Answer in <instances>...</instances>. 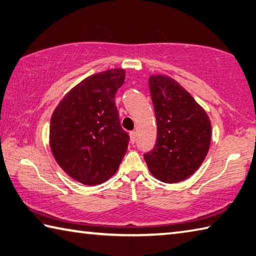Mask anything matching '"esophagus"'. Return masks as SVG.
I'll return each mask as SVG.
<instances>
[{"instance_id": "34e87169", "label": "esophagus", "mask_w": 256, "mask_h": 256, "mask_svg": "<svg viewBox=\"0 0 256 256\" xmlns=\"http://www.w3.org/2000/svg\"><path fill=\"white\" fill-rule=\"evenodd\" d=\"M130 140H131V143H136V132H130Z\"/></svg>"}]
</instances>
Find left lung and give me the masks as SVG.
<instances>
[{
	"instance_id": "left-lung-1",
	"label": "left lung",
	"mask_w": 256,
	"mask_h": 256,
	"mask_svg": "<svg viewBox=\"0 0 256 256\" xmlns=\"http://www.w3.org/2000/svg\"><path fill=\"white\" fill-rule=\"evenodd\" d=\"M148 88L156 118V142L144 160L154 178L176 184L189 178L205 160L212 141L206 110L166 75H151Z\"/></svg>"
}]
</instances>
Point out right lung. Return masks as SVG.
I'll list each match as a JSON object with an SVG mask.
<instances>
[{"label":"right lung","instance_id":"add662e5","mask_svg":"<svg viewBox=\"0 0 256 256\" xmlns=\"http://www.w3.org/2000/svg\"><path fill=\"white\" fill-rule=\"evenodd\" d=\"M124 80L122 68L94 74L72 87L51 116L49 143L54 160L82 184L108 180L128 151L130 136L115 106Z\"/></svg>","mask_w":256,"mask_h":256}]
</instances>
